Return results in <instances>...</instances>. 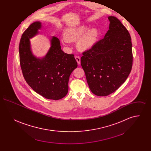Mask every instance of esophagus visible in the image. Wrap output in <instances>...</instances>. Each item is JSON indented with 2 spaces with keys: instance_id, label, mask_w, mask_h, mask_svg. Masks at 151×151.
<instances>
[{
  "instance_id": "1",
  "label": "esophagus",
  "mask_w": 151,
  "mask_h": 151,
  "mask_svg": "<svg viewBox=\"0 0 151 151\" xmlns=\"http://www.w3.org/2000/svg\"><path fill=\"white\" fill-rule=\"evenodd\" d=\"M75 59H76V60L77 61V62H78V65H80V58L78 56H76V57H75Z\"/></svg>"
}]
</instances>
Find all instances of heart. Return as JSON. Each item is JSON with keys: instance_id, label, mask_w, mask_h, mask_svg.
I'll return each instance as SVG.
<instances>
[{"instance_id": "heart-1", "label": "heart", "mask_w": 151, "mask_h": 151, "mask_svg": "<svg viewBox=\"0 0 151 151\" xmlns=\"http://www.w3.org/2000/svg\"><path fill=\"white\" fill-rule=\"evenodd\" d=\"M99 31L96 28H91L86 24L75 28L67 29L65 32L63 42L77 41L76 47L79 50L86 51L93 47L99 38Z\"/></svg>"}]
</instances>
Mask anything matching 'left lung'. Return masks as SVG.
Segmentation results:
<instances>
[{
  "mask_svg": "<svg viewBox=\"0 0 151 151\" xmlns=\"http://www.w3.org/2000/svg\"><path fill=\"white\" fill-rule=\"evenodd\" d=\"M109 29L93 47L85 51L81 65L91 92L98 96L113 93L126 80L132 65L129 33L114 16L108 17Z\"/></svg>",
  "mask_w": 151,
  "mask_h": 151,
  "instance_id": "left-lung-1",
  "label": "left lung"
}]
</instances>
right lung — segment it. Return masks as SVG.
I'll use <instances>...</instances> for the list:
<instances>
[{
    "instance_id": "1",
    "label": "right lung",
    "mask_w": 151,
    "mask_h": 151,
    "mask_svg": "<svg viewBox=\"0 0 151 151\" xmlns=\"http://www.w3.org/2000/svg\"><path fill=\"white\" fill-rule=\"evenodd\" d=\"M42 22L32 23L22 34L19 45L20 62L24 78L33 90L43 97L54 100L63 98L68 91V81L78 63L73 54L61 49L59 40L52 36L46 54L37 57L30 39L38 35Z\"/></svg>"
}]
</instances>
